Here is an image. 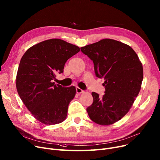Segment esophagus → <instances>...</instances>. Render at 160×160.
Returning <instances> with one entry per match:
<instances>
[{
	"instance_id": "1",
	"label": "esophagus",
	"mask_w": 160,
	"mask_h": 160,
	"mask_svg": "<svg viewBox=\"0 0 160 160\" xmlns=\"http://www.w3.org/2000/svg\"><path fill=\"white\" fill-rule=\"evenodd\" d=\"M76 92H77V93H79V94H80V93H84V90H82V89H80V88L76 87Z\"/></svg>"
}]
</instances>
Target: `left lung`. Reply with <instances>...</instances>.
I'll use <instances>...</instances> for the list:
<instances>
[{
  "label": "left lung",
  "instance_id": "1",
  "mask_svg": "<svg viewBox=\"0 0 160 160\" xmlns=\"http://www.w3.org/2000/svg\"><path fill=\"white\" fill-rule=\"evenodd\" d=\"M80 49L93 61L96 76L105 80V95L100 97L92 92L93 102L87 108L88 114L97 124L112 125L129 112L140 92L142 63L131 46L113 39H102Z\"/></svg>",
  "mask_w": 160,
  "mask_h": 160
}]
</instances>
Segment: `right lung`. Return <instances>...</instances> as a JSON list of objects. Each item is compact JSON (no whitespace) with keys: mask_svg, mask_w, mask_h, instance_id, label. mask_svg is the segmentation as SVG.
Returning a JSON list of instances; mask_svg holds the SVG:
<instances>
[{"mask_svg":"<svg viewBox=\"0 0 160 160\" xmlns=\"http://www.w3.org/2000/svg\"><path fill=\"white\" fill-rule=\"evenodd\" d=\"M80 51L65 40L52 38L29 48L21 59L16 76L18 93L31 114L40 122L55 125L67 118L76 91L73 86L55 84L67 61Z\"/></svg>","mask_w":160,"mask_h":160,"instance_id":"right-lung-1","label":"right lung"}]
</instances>
